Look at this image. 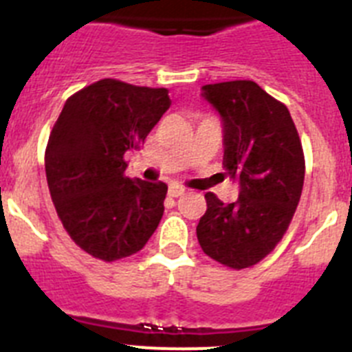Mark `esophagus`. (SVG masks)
<instances>
[{"mask_svg":"<svg viewBox=\"0 0 352 352\" xmlns=\"http://www.w3.org/2000/svg\"><path fill=\"white\" fill-rule=\"evenodd\" d=\"M186 192L185 186L182 185H169V190H167V194L170 195V197H179V195H183Z\"/></svg>","mask_w":352,"mask_h":352,"instance_id":"esophagus-1","label":"esophagus"}]
</instances>
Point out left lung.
I'll return each mask as SVG.
<instances>
[{
	"instance_id": "1",
	"label": "left lung",
	"mask_w": 352,
	"mask_h": 352,
	"mask_svg": "<svg viewBox=\"0 0 352 352\" xmlns=\"http://www.w3.org/2000/svg\"><path fill=\"white\" fill-rule=\"evenodd\" d=\"M223 121V169L238 179L234 203L208 192L197 226L206 256L227 268H250L287 231L305 179V157L289 109L254 80L203 86Z\"/></svg>"
}]
</instances>
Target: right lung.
<instances>
[{"label":"right lung","instance_id":"right-lung-1","mask_svg":"<svg viewBox=\"0 0 352 352\" xmlns=\"http://www.w3.org/2000/svg\"><path fill=\"white\" fill-rule=\"evenodd\" d=\"M169 105L166 88L118 79L96 80L65 102L45 148V176L65 231L89 256H132L158 227L167 185L130 179L123 157Z\"/></svg>","mask_w":352,"mask_h":352}]
</instances>
